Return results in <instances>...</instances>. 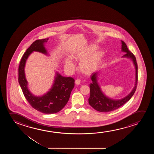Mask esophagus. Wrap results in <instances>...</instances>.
Returning <instances> with one entry per match:
<instances>
[{
	"label": "esophagus",
	"instance_id": "1",
	"mask_svg": "<svg viewBox=\"0 0 154 154\" xmlns=\"http://www.w3.org/2000/svg\"><path fill=\"white\" fill-rule=\"evenodd\" d=\"M75 84L76 85H79L80 84V79H77L76 80H75Z\"/></svg>",
	"mask_w": 154,
	"mask_h": 154
}]
</instances>
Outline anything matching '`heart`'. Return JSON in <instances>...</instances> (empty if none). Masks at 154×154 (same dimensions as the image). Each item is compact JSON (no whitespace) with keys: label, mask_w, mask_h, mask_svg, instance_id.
<instances>
[{"label":"heart","mask_w":154,"mask_h":154,"mask_svg":"<svg viewBox=\"0 0 154 154\" xmlns=\"http://www.w3.org/2000/svg\"><path fill=\"white\" fill-rule=\"evenodd\" d=\"M96 48V46L91 45L85 48L76 51L72 54V58L73 59L78 61L82 60L79 64V69L83 74L85 75L91 74L99 65L102 57L101 51H95L90 55L88 54ZM65 66L66 69L69 70L74 69V63L69 59L66 60Z\"/></svg>","instance_id":"obj_1"}]
</instances>
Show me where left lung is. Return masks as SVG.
<instances>
[{"instance_id":"obj_1","label":"left lung","mask_w":154,"mask_h":154,"mask_svg":"<svg viewBox=\"0 0 154 154\" xmlns=\"http://www.w3.org/2000/svg\"><path fill=\"white\" fill-rule=\"evenodd\" d=\"M122 51L125 52L122 57L131 58L134 64L136 69V82L135 86L131 93L126 97L122 99L114 100L107 97L102 92L101 89L97 82V77L98 72H95L91 75L92 82L90 84V97L89 98V104L95 110L100 112H109L115 110L122 106L125 103L129 100L132 97L137 88L138 82V66L136 59L133 53L129 51L126 44L122 40Z\"/></svg>"}]
</instances>
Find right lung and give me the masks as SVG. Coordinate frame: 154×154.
<instances>
[{"label":"right lung","mask_w":154,"mask_h":154,"mask_svg":"<svg viewBox=\"0 0 154 154\" xmlns=\"http://www.w3.org/2000/svg\"><path fill=\"white\" fill-rule=\"evenodd\" d=\"M48 40L46 38L35 41L24 53L18 68V82L26 99L32 107L42 113L51 114L57 113L65 106L74 88L75 80L72 77H63L56 72L53 86L46 94L42 96H36L30 92L24 71L26 62L33 51L47 55L44 43Z\"/></svg>","instance_id":"add662e5"}]
</instances>
